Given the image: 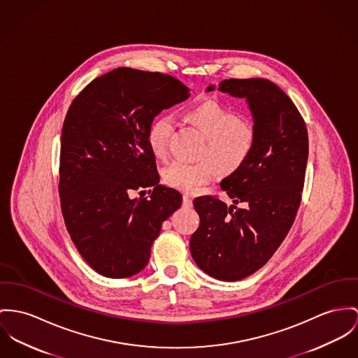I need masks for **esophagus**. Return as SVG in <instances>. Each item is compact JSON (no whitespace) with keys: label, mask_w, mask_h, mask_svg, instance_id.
<instances>
[{"label":"esophagus","mask_w":358,"mask_h":358,"mask_svg":"<svg viewBox=\"0 0 358 358\" xmlns=\"http://www.w3.org/2000/svg\"><path fill=\"white\" fill-rule=\"evenodd\" d=\"M192 197H191L189 194H184V199H182V206H184V207H192Z\"/></svg>","instance_id":"esophagus-1"}]
</instances>
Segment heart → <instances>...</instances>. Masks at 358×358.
Listing matches in <instances>:
<instances>
[{"mask_svg":"<svg viewBox=\"0 0 358 358\" xmlns=\"http://www.w3.org/2000/svg\"><path fill=\"white\" fill-rule=\"evenodd\" d=\"M185 120L204 138L199 157L200 162L174 161L164 171L166 182L184 192H196L214 177V166L220 173L229 174L247 162L256 144V129L247 120H238L234 111L217 101H204L189 108ZM171 118L161 114L150 124L147 140L152 154L164 158L171 132Z\"/></svg>","mask_w":358,"mask_h":358,"instance_id":"heart-1","label":"heart"}]
</instances>
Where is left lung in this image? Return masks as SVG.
<instances>
[{
  "label": "left lung",
  "instance_id": "obj_1",
  "mask_svg": "<svg viewBox=\"0 0 358 358\" xmlns=\"http://www.w3.org/2000/svg\"><path fill=\"white\" fill-rule=\"evenodd\" d=\"M218 91L245 99L256 144L247 162L220 182L231 206L211 196L193 200L200 226L189 245L200 270L233 282L262 268L287 236L301 201L308 132L293 101L267 79H229Z\"/></svg>",
  "mask_w": 358,
  "mask_h": 358
}]
</instances>
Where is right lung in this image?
<instances>
[{
	"label": "right lung",
	"instance_id": "obj_1",
	"mask_svg": "<svg viewBox=\"0 0 358 358\" xmlns=\"http://www.w3.org/2000/svg\"><path fill=\"white\" fill-rule=\"evenodd\" d=\"M189 88L173 76L117 68L73 99L61 134L62 215L83 259L101 275L128 278L148 263L162 223L182 196L159 185L147 132ZM152 187L150 198H134Z\"/></svg>",
	"mask_w": 358,
	"mask_h": 358
}]
</instances>
